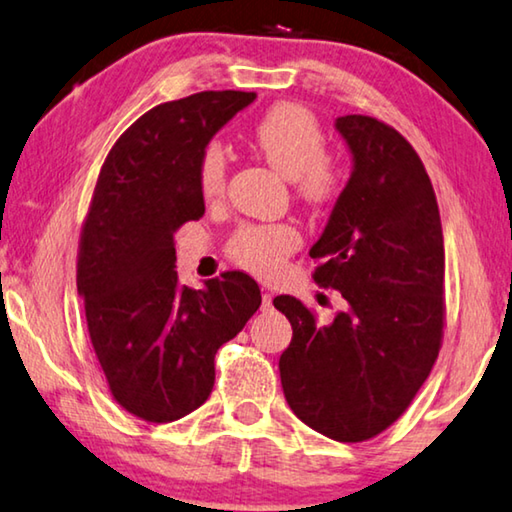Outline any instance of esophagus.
Segmentation results:
<instances>
[{"label": "esophagus", "mask_w": 512, "mask_h": 512, "mask_svg": "<svg viewBox=\"0 0 512 512\" xmlns=\"http://www.w3.org/2000/svg\"><path fill=\"white\" fill-rule=\"evenodd\" d=\"M273 305V294L271 291H262V310H269V307Z\"/></svg>", "instance_id": "1"}]
</instances>
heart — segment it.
<instances>
[{
    "label": "heart",
    "mask_w": 512,
    "mask_h": 512,
    "mask_svg": "<svg viewBox=\"0 0 512 512\" xmlns=\"http://www.w3.org/2000/svg\"><path fill=\"white\" fill-rule=\"evenodd\" d=\"M253 139L262 157L282 177L298 184V193L305 200L321 205L342 189V173L326 159V134L319 120L300 104H278L266 111L255 125ZM225 175V150L216 143L207 145L198 164L202 198L214 200L221 196ZM298 246L300 234L291 225H243L232 234L227 253L255 275H273Z\"/></svg>",
    "instance_id": "1"
}]
</instances>
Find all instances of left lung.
I'll use <instances>...</instances> for the list:
<instances>
[{
	"label": "left lung",
	"mask_w": 512,
	"mask_h": 512,
	"mask_svg": "<svg viewBox=\"0 0 512 512\" xmlns=\"http://www.w3.org/2000/svg\"><path fill=\"white\" fill-rule=\"evenodd\" d=\"M335 129L351 177L310 248L314 280L346 307L326 326L294 296L273 298L294 337L280 380L294 415L337 442L399 419L431 373L444 326V239L433 184L403 136L369 116Z\"/></svg>",
	"instance_id": "left-lung-1"
}]
</instances>
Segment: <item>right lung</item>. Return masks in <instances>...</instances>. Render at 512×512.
<instances>
[{"label": "right lung", "mask_w": 512, "mask_h": 512, "mask_svg": "<svg viewBox=\"0 0 512 512\" xmlns=\"http://www.w3.org/2000/svg\"><path fill=\"white\" fill-rule=\"evenodd\" d=\"M255 93L202 91L136 120L97 177L81 232L77 291L109 389L154 424L189 415L214 389L216 351L262 305L241 271L180 285L173 234L205 214L200 154Z\"/></svg>", "instance_id": "add662e5"}]
</instances>
